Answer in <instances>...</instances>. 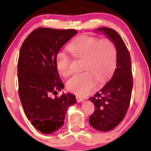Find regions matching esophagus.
<instances>
[{
  "mask_svg": "<svg viewBox=\"0 0 151 151\" xmlns=\"http://www.w3.org/2000/svg\"><path fill=\"white\" fill-rule=\"evenodd\" d=\"M76 100H77V102H82V101L84 100L83 98H81V97H79V96H76Z\"/></svg>",
  "mask_w": 151,
  "mask_h": 151,
  "instance_id": "esophagus-1",
  "label": "esophagus"
}]
</instances>
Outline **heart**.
I'll use <instances>...</instances> for the list:
<instances>
[{
    "label": "heart",
    "instance_id": "obj_1",
    "mask_svg": "<svg viewBox=\"0 0 151 151\" xmlns=\"http://www.w3.org/2000/svg\"><path fill=\"white\" fill-rule=\"evenodd\" d=\"M68 50L76 59H84L83 73L76 74L67 80V89L80 96L89 94L96 86L112 76L117 65V50L112 40H100L96 36L82 35L70 43ZM72 60L64 52H59L55 58L58 73L67 77L72 73Z\"/></svg>",
    "mask_w": 151,
    "mask_h": 151
}]
</instances>
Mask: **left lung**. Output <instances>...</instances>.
Wrapping results in <instances>:
<instances>
[{
  "instance_id": "8db88e82",
  "label": "left lung",
  "mask_w": 151,
  "mask_h": 151,
  "mask_svg": "<svg viewBox=\"0 0 151 151\" xmlns=\"http://www.w3.org/2000/svg\"><path fill=\"white\" fill-rule=\"evenodd\" d=\"M116 45L117 67L110 81L89 100L95 106L90 124L100 131L114 129L124 118L129 109L133 88L131 55L122 38L111 28L100 27Z\"/></svg>"
}]
</instances>
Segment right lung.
Listing matches in <instances>:
<instances>
[{
    "label": "right lung",
    "mask_w": 151,
    "mask_h": 151,
    "mask_svg": "<svg viewBox=\"0 0 151 151\" xmlns=\"http://www.w3.org/2000/svg\"><path fill=\"white\" fill-rule=\"evenodd\" d=\"M77 34L76 29L40 27L29 34L20 47L18 61V93L24 113L41 133H53L64 124L67 108L76 103L63 89L55 65L61 47Z\"/></svg>",
    "instance_id": "1"
}]
</instances>
